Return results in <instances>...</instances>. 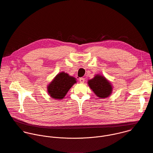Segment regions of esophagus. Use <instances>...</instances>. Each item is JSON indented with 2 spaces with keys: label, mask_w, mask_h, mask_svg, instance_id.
<instances>
[{
  "label": "esophagus",
  "mask_w": 153,
  "mask_h": 153,
  "mask_svg": "<svg viewBox=\"0 0 153 153\" xmlns=\"http://www.w3.org/2000/svg\"><path fill=\"white\" fill-rule=\"evenodd\" d=\"M79 81H80V83H83L85 82V79H84V78L81 77V78H80V79H79Z\"/></svg>",
  "instance_id": "1"
}]
</instances>
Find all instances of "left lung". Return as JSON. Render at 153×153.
<instances>
[{
    "label": "left lung",
    "instance_id": "8db88e82",
    "mask_svg": "<svg viewBox=\"0 0 153 153\" xmlns=\"http://www.w3.org/2000/svg\"><path fill=\"white\" fill-rule=\"evenodd\" d=\"M88 85L96 96L100 99L108 97L113 92V86L111 82L100 74H96L93 79L88 80Z\"/></svg>",
    "mask_w": 153,
    "mask_h": 153
}]
</instances>
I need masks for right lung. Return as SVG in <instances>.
Segmentation results:
<instances>
[{"label": "right lung", "instance_id": "1", "mask_svg": "<svg viewBox=\"0 0 153 153\" xmlns=\"http://www.w3.org/2000/svg\"><path fill=\"white\" fill-rule=\"evenodd\" d=\"M76 83L75 77L65 72L59 73L47 86L48 93L53 99L62 100Z\"/></svg>", "mask_w": 153, "mask_h": 153}]
</instances>
